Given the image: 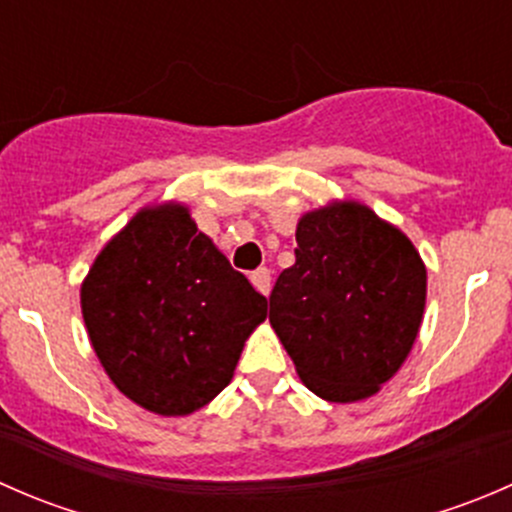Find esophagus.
I'll return each mask as SVG.
<instances>
[{
	"instance_id": "34e87169",
	"label": "esophagus",
	"mask_w": 512,
	"mask_h": 512,
	"mask_svg": "<svg viewBox=\"0 0 512 512\" xmlns=\"http://www.w3.org/2000/svg\"><path fill=\"white\" fill-rule=\"evenodd\" d=\"M270 280H272V277H270V270H267V267H260V270H255L250 275L252 287H255L260 294L270 292Z\"/></svg>"
}]
</instances>
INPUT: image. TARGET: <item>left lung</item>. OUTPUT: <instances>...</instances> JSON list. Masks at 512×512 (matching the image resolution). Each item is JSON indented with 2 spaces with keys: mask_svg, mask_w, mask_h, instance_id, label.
I'll return each instance as SVG.
<instances>
[{
  "mask_svg": "<svg viewBox=\"0 0 512 512\" xmlns=\"http://www.w3.org/2000/svg\"><path fill=\"white\" fill-rule=\"evenodd\" d=\"M426 309L414 242L359 200L304 213L294 265L270 294V324L312 394L354 404L406 361Z\"/></svg>",
  "mask_w": 512,
  "mask_h": 512,
  "instance_id": "8db88e82",
  "label": "left lung"
}]
</instances>
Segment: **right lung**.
<instances>
[{
  "label": "right lung",
  "mask_w": 512,
  "mask_h": 512,
  "mask_svg": "<svg viewBox=\"0 0 512 512\" xmlns=\"http://www.w3.org/2000/svg\"><path fill=\"white\" fill-rule=\"evenodd\" d=\"M91 347L126 399L158 416H190L235 374L267 299L232 270L178 200L138 210L81 282Z\"/></svg>",
  "instance_id": "obj_1"
}]
</instances>
